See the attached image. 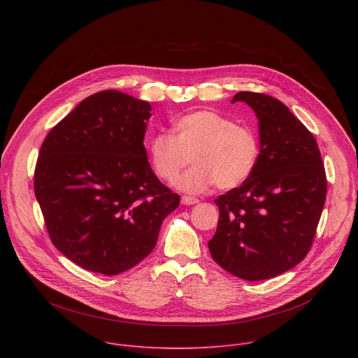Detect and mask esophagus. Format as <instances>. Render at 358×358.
<instances>
[{
	"label": "esophagus",
	"instance_id": "1",
	"mask_svg": "<svg viewBox=\"0 0 358 358\" xmlns=\"http://www.w3.org/2000/svg\"><path fill=\"white\" fill-rule=\"evenodd\" d=\"M181 203H184V206H194V203H198V199L189 195H184L181 196Z\"/></svg>",
	"mask_w": 358,
	"mask_h": 358
}]
</instances>
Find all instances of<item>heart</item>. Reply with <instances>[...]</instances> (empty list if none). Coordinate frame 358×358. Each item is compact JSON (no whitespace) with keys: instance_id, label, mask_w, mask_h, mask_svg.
Returning <instances> with one entry per match:
<instances>
[{"instance_id":"b5f03b06","label":"heart","mask_w":358,"mask_h":358,"mask_svg":"<svg viewBox=\"0 0 358 358\" xmlns=\"http://www.w3.org/2000/svg\"><path fill=\"white\" fill-rule=\"evenodd\" d=\"M174 131L176 136L160 131L150 138V160L160 178L174 182L191 156L195 166L178 181V188L185 192L206 191L214 184L221 189L236 188L259 163L258 133L214 110L180 117Z\"/></svg>"}]
</instances>
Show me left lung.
Listing matches in <instances>:
<instances>
[{
	"instance_id": "left-lung-1",
	"label": "left lung",
	"mask_w": 358,
	"mask_h": 358,
	"mask_svg": "<svg viewBox=\"0 0 358 358\" xmlns=\"http://www.w3.org/2000/svg\"><path fill=\"white\" fill-rule=\"evenodd\" d=\"M258 117L261 157L253 174L215 199L213 259L245 280L275 278L304 259L324 207L327 180L313 134L280 100L238 92Z\"/></svg>"
}]
</instances>
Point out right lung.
<instances>
[{
  "instance_id": "right-lung-1",
  "label": "right lung",
  "mask_w": 358,
  "mask_h": 358,
  "mask_svg": "<svg viewBox=\"0 0 358 358\" xmlns=\"http://www.w3.org/2000/svg\"><path fill=\"white\" fill-rule=\"evenodd\" d=\"M148 101L119 90L86 99L45 137L34 188L52 243L78 266L106 276L155 249L178 194L152 173L143 144Z\"/></svg>"
}]
</instances>
